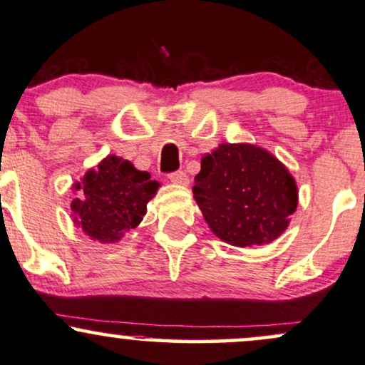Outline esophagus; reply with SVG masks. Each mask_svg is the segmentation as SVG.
I'll return each instance as SVG.
<instances>
[{
	"instance_id": "1",
	"label": "esophagus",
	"mask_w": 365,
	"mask_h": 365,
	"mask_svg": "<svg viewBox=\"0 0 365 365\" xmlns=\"http://www.w3.org/2000/svg\"><path fill=\"white\" fill-rule=\"evenodd\" d=\"M170 182L178 184V186H187L190 184V178H187L186 173H182V170H178V173H173L169 175Z\"/></svg>"
}]
</instances>
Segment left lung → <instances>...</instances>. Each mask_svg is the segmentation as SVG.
Instances as JSON below:
<instances>
[{
  "mask_svg": "<svg viewBox=\"0 0 365 365\" xmlns=\"http://www.w3.org/2000/svg\"><path fill=\"white\" fill-rule=\"evenodd\" d=\"M192 195L212 232L237 247L280 237L299 201L289 169L251 143H222L201 158Z\"/></svg>",
  "mask_w": 365,
  "mask_h": 365,
  "instance_id": "left-lung-1",
  "label": "left lung"
}]
</instances>
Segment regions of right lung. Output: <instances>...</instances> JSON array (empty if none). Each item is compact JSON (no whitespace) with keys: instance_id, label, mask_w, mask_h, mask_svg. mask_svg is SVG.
Instances as JSON below:
<instances>
[{"instance_id":"obj_1","label":"right lung","mask_w":365,"mask_h":365,"mask_svg":"<svg viewBox=\"0 0 365 365\" xmlns=\"http://www.w3.org/2000/svg\"><path fill=\"white\" fill-rule=\"evenodd\" d=\"M160 184L130 160L107 155L73 184V224L92 241L114 244L140 225Z\"/></svg>"}]
</instances>
